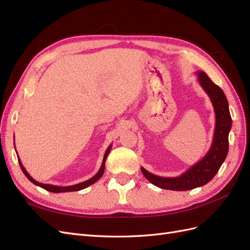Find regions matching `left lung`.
I'll list each match as a JSON object with an SVG mask.
<instances>
[{
    "instance_id": "left-lung-1",
    "label": "left lung",
    "mask_w": 250,
    "mask_h": 250,
    "mask_svg": "<svg viewBox=\"0 0 250 250\" xmlns=\"http://www.w3.org/2000/svg\"><path fill=\"white\" fill-rule=\"evenodd\" d=\"M198 82L213 103L216 115L214 139L208 153L200 162L178 177H161L141 168L142 173L151 184L166 190L188 191L202 187L214 178L229 152V133L231 128V117L228 99L223 90L209 79L204 72H198Z\"/></svg>"
}]
</instances>
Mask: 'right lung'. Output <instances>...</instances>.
I'll list each match as a JSON object with an SVG mask.
<instances>
[{
    "label": "right lung",
    "instance_id": "1",
    "mask_svg": "<svg viewBox=\"0 0 250 250\" xmlns=\"http://www.w3.org/2000/svg\"><path fill=\"white\" fill-rule=\"evenodd\" d=\"M111 146H112V144H110L109 147L107 148V150L105 151V154H104V157H103V161H102V164H101L100 170L98 171V173L96 174L95 176H93L92 178L88 179V180L83 181V183H80V184H77V185H74V186H69V187H58V186H53V185H48V184H42V183H39V181H36L35 179H33L31 176L29 175V173L26 171V169L24 168V166L21 165V162L20 161V158H19V157H18V160H19L20 167H21V169L22 173H24L25 175H26V177H27L30 181H31L32 184H34L35 186H39V187H41V188H44V190H47V191L52 192V193L75 192V191H80V190H82V188H85L89 187L90 185L95 184L98 179H100V178L102 177L103 173H104V168H105V161H106L107 155H108L109 151H110V149H111Z\"/></svg>",
    "mask_w": 250,
    "mask_h": 250
}]
</instances>
